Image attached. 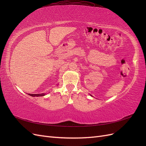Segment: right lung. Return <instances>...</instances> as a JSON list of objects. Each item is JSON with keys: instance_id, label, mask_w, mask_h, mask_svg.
<instances>
[{"instance_id": "obj_1", "label": "right lung", "mask_w": 146, "mask_h": 146, "mask_svg": "<svg viewBox=\"0 0 146 146\" xmlns=\"http://www.w3.org/2000/svg\"><path fill=\"white\" fill-rule=\"evenodd\" d=\"M46 93H42V94H29V95L32 96V97H39V96H45Z\"/></svg>"}]
</instances>
